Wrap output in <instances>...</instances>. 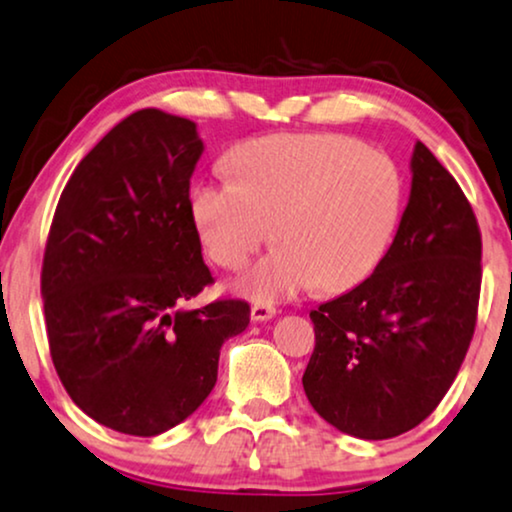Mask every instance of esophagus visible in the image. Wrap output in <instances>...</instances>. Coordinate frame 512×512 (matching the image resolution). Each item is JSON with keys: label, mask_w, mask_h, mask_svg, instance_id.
Segmentation results:
<instances>
[{"label": "esophagus", "mask_w": 512, "mask_h": 512, "mask_svg": "<svg viewBox=\"0 0 512 512\" xmlns=\"http://www.w3.org/2000/svg\"><path fill=\"white\" fill-rule=\"evenodd\" d=\"M277 308L270 306V304H254L251 306V320H256V323H263V320H270L275 318Z\"/></svg>", "instance_id": "esophagus-1"}]
</instances>
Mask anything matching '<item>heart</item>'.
Wrapping results in <instances>:
<instances>
[{
  "mask_svg": "<svg viewBox=\"0 0 512 512\" xmlns=\"http://www.w3.org/2000/svg\"><path fill=\"white\" fill-rule=\"evenodd\" d=\"M230 168L235 178L194 187L192 213L220 268H244L270 235L280 242L235 282L254 304L356 287L380 266L406 204L394 156L332 132L256 137L230 151Z\"/></svg>",
  "mask_w": 512,
  "mask_h": 512,
  "instance_id": "obj_1",
  "label": "heart"
}]
</instances>
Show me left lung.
<instances>
[{
  "label": "left lung",
  "mask_w": 512,
  "mask_h": 512,
  "mask_svg": "<svg viewBox=\"0 0 512 512\" xmlns=\"http://www.w3.org/2000/svg\"><path fill=\"white\" fill-rule=\"evenodd\" d=\"M477 218L422 142L394 242L358 287L311 311L315 349L304 391L320 418L358 439L420 425L468 353L482 285Z\"/></svg>",
  "instance_id": "left-lung-1"
}]
</instances>
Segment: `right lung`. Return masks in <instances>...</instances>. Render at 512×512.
<instances>
[{
    "label": "right lung",
    "mask_w": 512,
    "mask_h": 512,
    "mask_svg": "<svg viewBox=\"0 0 512 512\" xmlns=\"http://www.w3.org/2000/svg\"><path fill=\"white\" fill-rule=\"evenodd\" d=\"M197 123L130 113L75 168L42 266L44 323L63 387L99 425L156 437L197 410L220 346L249 327V304L185 308L211 285L189 180Z\"/></svg>",
    "instance_id": "obj_1"
}]
</instances>
